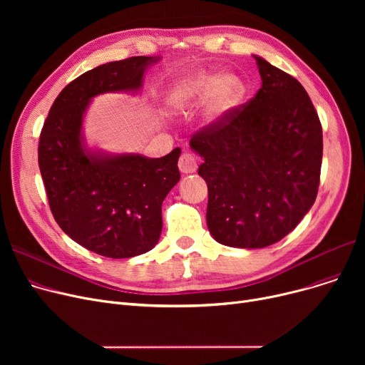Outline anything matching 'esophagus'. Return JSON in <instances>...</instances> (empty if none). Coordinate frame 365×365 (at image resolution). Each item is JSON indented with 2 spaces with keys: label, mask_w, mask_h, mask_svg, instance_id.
<instances>
[{
  "label": "esophagus",
  "mask_w": 365,
  "mask_h": 365,
  "mask_svg": "<svg viewBox=\"0 0 365 365\" xmlns=\"http://www.w3.org/2000/svg\"><path fill=\"white\" fill-rule=\"evenodd\" d=\"M178 165L183 175H192V173L197 171V158L192 155V153L185 152L180 155Z\"/></svg>",
  "instance_id": "34e87169"
}]
</instances>
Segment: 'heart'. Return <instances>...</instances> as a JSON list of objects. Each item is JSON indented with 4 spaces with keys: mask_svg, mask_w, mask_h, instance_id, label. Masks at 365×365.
Returning a JSON list of instances; mask_svg holds the SVG:
<instances>
[{
    "mask_svg": "<svg viewBox=\"0 0 365 365\" xmlns=\"http://www.w3.org/2000/svg\"><path fill=\"white\" fill-rule=\"evenodd\" d=\"M245 93L247 86L240 75L201 69L183 76L170 88L167 105L175 112H186L205 101L204 117L215 123L240 106Z\"/></svg>",
    "mask_w": 365,
    "mask_h": 365,
    "instance_id": "1",
    "label": "heart"
}]
</instances>
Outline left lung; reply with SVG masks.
<instances>
[{
  "mask_svg": "<svg viewBox=\"0 0 365 365\" xmlns=\"http://www.w3.org/2000/svg\"><path fill=\"white\" fill-rule=\"evenodd\" d=\"M253 57L257 94L189 142L204 160L208 231L237 248H263L293 231L315 202L322 161V128L308 93Z\"/></svg>",
  "mask_w": 365,
  "mask_h": 365,
  "instance_id": "8db88e82",
  "label": "left lung"
}]
</instances>
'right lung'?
Listing matches in <instances>:
<instances>
[{
    "label": "right lung",
    "mask_w": 365,
    "mask_h": 365,
    "mask_svg": "<svg viewBox=\"0 0 365 365\" xmlns=\"http://www.w3.org/2000/svg\"><path fill=\"white\" fill-rule=\"evenodd\" d=\"M160 56L101 65L69 83L44 123L38 164L51 213L62 231L87 250L110 259L143 255L157 245L161 205L179 180L180 148L161 158L88 148L83 123L105 93H138Z\"/></svg>",
    "instance_id": "right-lung-1"
}]
</instances>
